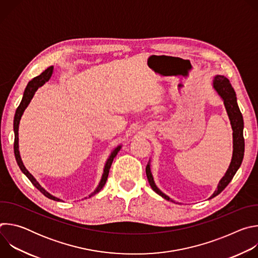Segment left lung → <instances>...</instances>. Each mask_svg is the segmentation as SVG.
<instances>
[{
	"label": "left lung",
	"mask_w": 258,
	"mask_h": 258,
	"mask_svg": "<svg viewBox=\"0 0 258 258\" xmlns=\"http://www.w3.org/2000/svg\"><path fill=\"white\" fill-rule=\"evenodd\" d=\"M213 88L217 92V94L224 100V104L227 110V113L229 115L231 125L233 128V157L231 164L226 172V174L223 176V178L219 180L217 189L215 192L210 196L209 199L217 196L219 193H222L225 188L229 185L230 181L233 179L234 175L236 174L237 170L241 166V163L243 161L244 157V150H245V142L243 137V128H244V121L243 116L239 109L238 103H237V97L236 93L230 83V81L224 77V76H215L213 79ZM146 174L150 186L154 192H156L158 195H160L162 198L166 200H170V198L162 193L157 186L155 185L153 175L150 168V162H148L146 166ZM172 201V200H171Z\"/></svg>",
	"instance_id": "obj_1"
}]
</instances>
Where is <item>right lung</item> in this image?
<instances>
[{"label": "right lung", "instance_id": "1", "mask_svg": "<svg viewBox=\"0 0 258 258\" xmlns=\"http://www.w3.org/2000/svg\"><path fill=\"white\" fill-rule=\"evenodd\" d=\"M53 73V66H50L49 68H47L44 72H42L40 76L35 77L34 79H32L26 86L25 90H24V93H23V97H22V100L18 106V108L16 109V112H15V116H14V135H15V139H14V154H15V158H16V161H17V164L19 166V168L21 169V171L28 177V179L31 181L32 185L38 189L41 193H43L46 197H48L49 199H52V200H55V201H60L59 198H56L54 197L53 195H51L50 193H48L44 188L41 187L40 183L36 181V179L29 173V171L25 168V166L23 165V162L21 160V157H20V154H19V145H18V128H19V122H20V119H21V116L24 112V110L26 109V107L28 106L29 102L31 101L34 93L36 92V90H38L40 87H42L46 82H48L52 76ZM121 148V146H117L116 148L111 152V154H110L109 158L107 159L106 161V164L104 166V171H103V174H102V178L99 182V186L97 187V189L91 194L89 195V198L94 196L95 194H97L98 192L101 191V189L105 186L106 183V180H107V177H108V174H109V169L110 167H111V164L113 162V159L114 157L117 155V153L119 152ZM87 198V197H86Z\"/></svg>", "mask_w": 258, "mask_h": 258}]
</instances>
